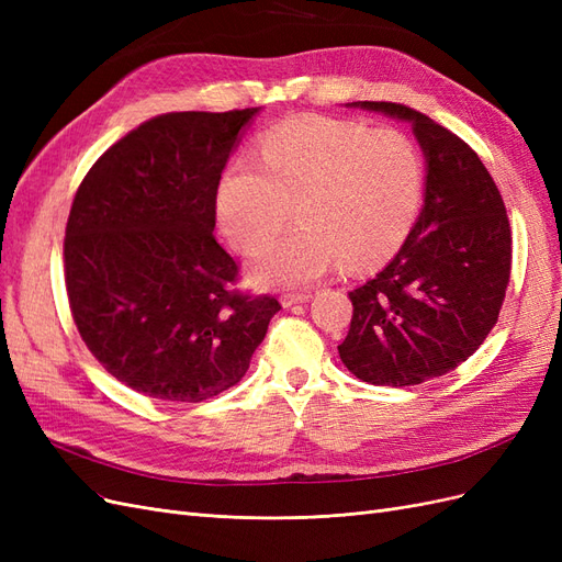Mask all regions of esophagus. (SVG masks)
I'll use <instances>...</instances> for the list:
<instances>
[{
  "instance_id": "1",
  "label": "esophagus",
  "mask_w": 562,
  "mask_h": 562,
  "mask_svg": "<svg viewBox=\"0 0 562 562\" xmlns=\"http://www.w3.org/2000/svg\"><path fill=\"white\" fill-rule=\"evenodd\" d=\"M310 300H312V293H285V295H281L283 307H293V304L310 302Z\"/></svg>"
}]
</instances>
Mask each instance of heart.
<instances>
[{
  "instance_id": "b5f03b06",
  "label": "heart",
  "mask_w": 562,
  "mask_h": 562,
  "mask_svg": "<svg viewBox=\"0 0 562 562\" xmlns=\"http://www.w3.org/2000/svg\"><path fill=\"white\" fill-rule=\"evenodd\" d=\"M258 161L239 157L220 176L215 206L229 244L258 252L296 206L301 227L262 250L255 279L302 288L330 271L375 267L396 255L424 201L427 166L411 133L328 116L269 128Z\"/></svg>"
}]
</instances>
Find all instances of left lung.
<instances>
[{
    "label": "left lung",
    "instance_id": "1",
    "mask_svg": "<svg viewBox=\"0 0 562 562\" xmlns=\"http://www.w3.org/2000/svg\"><path fill=\"white\" fill-rule=\"evenodd\" d=\"M411 122L427 157L424 209L375 279L349 293L337 347L356 378L413 386L446 375L495 328L512 277V227L481 157L446 126L401 103H359Z\"/></svg>",
    "mask_w": 562,
    "mask_h": 562
}]
</instances>
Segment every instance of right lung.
<instances>
[{
  "label": "right lung",
  "mask_w": 562,
  "mask_h": 562,
  "mask_svg": "<svg viewBox=\"0 0 562 562\" xmlns=\"http://www.w3.org/2000/svg\"><path fill=\"white\" fill-rule=\"evenodd\" d=\"M260 108L168 112L100 157L65 227V285L83 345L149 398L199 403L239 382L281 304L236 291L215 194Z\"/></svg>",
  "instance_id": "add662e5"
}]
</instances>
